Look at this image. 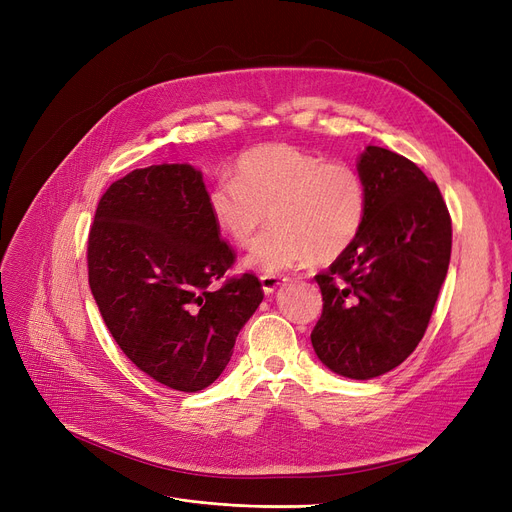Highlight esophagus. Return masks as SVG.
Wrapping results in <instances>:
<instances>
[{"mask_svg": "<svg viewBox=\"0 0 512 512\" xmlns=\"http://www.w3.org/2000/svg\"><path fill=\"white\" fill-rule=\"evenodd\" d=\"M288 282L286 276H274V274H265L261 276V288L265 294H274L278 286H284Z\"/></svg>", "mask_w": 512, "mask_h": 512, "instance_id": "obj_1", "label": "esophagus"}]
</instances>
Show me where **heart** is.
Instances as JSON below:
<instances>
[{"label": "heart", "instance_id": "1", "mask_svg": "<svg viewBox=\"0 0 512 512\" xmlns=\"http://www.w3.org/2000/svg\"><path fill=\"white\" fill-rule=\"evenodd\" d=\"M207 205L236 247H249L270 213L274 228L255 242L247 267L276 274L309 257L330 261L351 247L365 222L367 188L344 161L272 143L242 155L236 178L215 180Z\"/></svg>", "mask_w": 512, "mask_h": 512}]
</instances>
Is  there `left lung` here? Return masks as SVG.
Returning a JSON list of instances; mask_svg holds the SVG:
<instances>
[{"label": "left lung", "instance_id": "1", "mask_svg": "<svg viewBox=\"0 0 512 512\" xmlns=\"http://www.w3.org/2000/svg\"><path fill=\"white\" fill-rule=\"evenodd\" d=\"M367 213L353 245L315 276L324 313L311 334L317 359L351 380H371L419 344L444 284L452 224L436 182L384 147L357 159Z\"/></svg>", "mask_w": 512, "mask_h": 512}]
</instances>
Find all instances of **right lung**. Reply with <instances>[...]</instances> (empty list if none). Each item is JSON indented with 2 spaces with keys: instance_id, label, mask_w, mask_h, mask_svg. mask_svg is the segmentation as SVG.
<instances>
[{
  "instance_id": "1",
  "label": "right lung",
  "mask_w": 512,
  "mask_h": 512,
  "mask_svg": "<svg viewBox=\"0 0 512 512\" xmlns=\"http://www.w3.org/2000/svg\"><path fill=\"white\" fill-rule=\"evenodd\" d=\"M87 259L93 299L122 353L180 392L220 378L263 301L253 274L215 286L234 255L191 164L141 168L107 188Z\"/></svg>"
}]
</instances>
